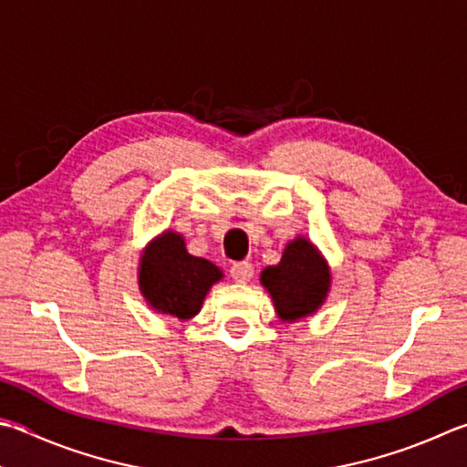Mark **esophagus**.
<instances>
[{"label":"esophagus","mask_w":467,"mask_h":467,"mask_svg":"<svg viewBox=\"0 0 467 467\" xmlns=\"http://www.w3.org/2000/svg\"><path fill=\"white\" fill-rule=\"evenodd\" d=\"M231 277L234 279V282L239 284H244L249 282V279L253 277V265L249 261H236L231 265Z\"/></svg>","instance_id":"34e87169"}]
</instances>
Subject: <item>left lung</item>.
<instances>
[{
  "label": "left lung",
  "instance_id": "obj_1",
  "mask_svg": "<svg viewBox=\"0 0 467 467\" xmlns=\"http://www.w3.org/2000/svg\"><path fill=\"white\" fill-rule=\"evenodd\" d=\"M261 284L274 298L279 318L294 322L325 302L330 274L318 251L306 239H296L287 243L279 265L263 269Z\"/></svg>",
  "mask_w": 467,
  "mask_h": 467
}]
</instances>
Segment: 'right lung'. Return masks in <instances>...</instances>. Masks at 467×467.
Wrapping results in <instances>:
<instances>
[{"label": "right lung", "instance_id": "1", "mask_svg": "<svg viewBox=\"0 0 467 467\" xmlns=\"http://www.w3.org/2000/svg\"><path fill=\"white\" fill-rule=\"evenodd\" d=\"M223 277L214 263L193 257L180 234L165 233L140 259V292L152 308L180 320L196 317L212 284Z\"/></svg>", "mask_w": 467, "mask_h": 467}]
</instances>
